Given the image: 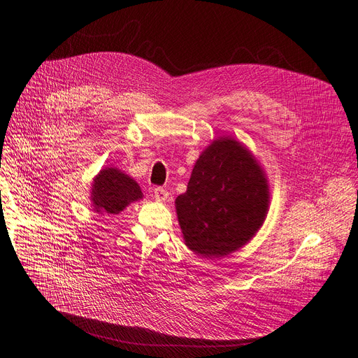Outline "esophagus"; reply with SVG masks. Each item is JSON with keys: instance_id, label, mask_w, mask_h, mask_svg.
Returning <instances> with one entry per match:
<instances>
[{"instance_id": "34e87169", "label": "esophagus", "mask_w": 358, "mask_h": 358, "mask_svg": "<svg viewBox=\"0 0 358 358\" xmlns=\"http://www.w3.org/2000/svg\"><path fill=\"white\" fill-rule=\"evenodd\" d=\"M155 198H156L157 201H167L169 192H167L166 189H163V188H156V189H155Z\"/></svg>"}]
</instances>
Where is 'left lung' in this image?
Returning a JSON list of instances; mask_svg holds the SVG:
<instances>
[{
    "label": "left lung",
    "mask_w": 358,
    "mask_h": 358,
    "mask_svg": "<svg viewBox=\"0 0 358 358\" xmlns=\"http://www.w3.org/2000/svg\"><path fill=\"white\" fill-rule=\"evenodd\" d=\"M269 198L266 173L252 151L230 135L213 140L175 201L185 245L203 258L239 250L262 227Z\"/></svg>",
    "instance_id": "1"
}]
</instances>
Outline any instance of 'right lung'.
<instances>
[{
    "instance_id": "right-lung-1",
    "label": "right lung",
    "mask_w": 358,
    "mask_h": 358,
    "mask_svg": "<svg viewBox=\"0 0 358 358\" xmlns=\"http://www.w3.org/2000/svg\"><path fill=\"white\" fill-rule=\"evenodd\" d=\"M143 196L140 185L117 167L101 169L92 182L90 201L99 214H119Z\"/></svg>"
}]
</instances>
